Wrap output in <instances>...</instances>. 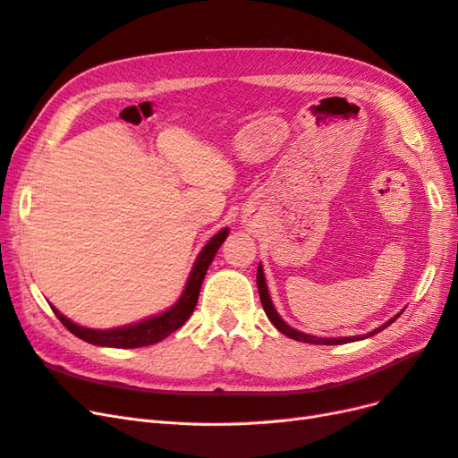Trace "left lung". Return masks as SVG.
Here are the masks:
<instances>
[{
	"label": "left lung",
	"instance_id": "left-lung-1",
	"mask_svg": "<svg viewBox=\"0 0 458 458\" xmlns=\"http://www.w3.org/2000/svg\"><path fill=\"white\" fill-rule=\"evenodd\" d=\"M256 281H258V290H259V300H261V306H263V311H266V315L269 317V321L279 328L283 335H286L288 338H293V340H296V342H306V344H323V345H336V344H348V342H355V340H361L359 336H352V338H317V336H310V335H303V332H298V330H294L293 327H288L283 318L279 317V313L275 311V308H273V303H271V298H269V293H267V286H266V276H263V271H261V266L258 267V276H256ZM395 318V317H394ZM394 318L392 321H387L386 325H382L380 328H377V330H372V332H369L367 336H372V335H377V332H380V330H384L386 327H390L392 323H394Z\"/></svg>",
	"mask_w": 458,
	"mask_h": 458
}]
</instances>
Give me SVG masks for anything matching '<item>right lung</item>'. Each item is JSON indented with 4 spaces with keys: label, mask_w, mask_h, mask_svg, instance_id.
I'll return each mask as SVG.
<instances>
[{
    "label": "right lung",
    "mask_w": 458,
    "mask_h": 458,
    "mask_svg": "<svg viewBox=\"0 0 458 458\" xmlns=\"http://www.w3.org/2000/svg\"><path fill=\"white\" fill-rule=\"evenodd\" d=\"M229 229L219 231L216 237H212V241L208 242L202 252L192 267L187 286L183 290V296L177 300V303L174 308H170L165 313L147 318L143 323H137L131 327H123V328H114V330H91V328H84L78 327L72 321H68L64 315H61L57 310L53 308L55 315H57L59 321L72 332L74 336L81 338L88 344H95V345H106V348H143V345H150L157 344L160 340H164L165 336H170L174 330H177L179 327H183V323L191 317L192 310H195L197 301H199V294H200V286L204 281V275L208 271V266H210L216 252L219 250V246L224 244V241L227 239Z\"/></svg>",
    "instance_id": "1"
}]
</instances>
